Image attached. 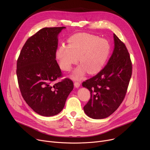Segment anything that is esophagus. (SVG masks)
<instances>
[{
  "label": "esophagus",
  "instance_id": "34e87169",
  "mask_svg": "<svg viewBox=\"0 0 150 150\" xmlns=\"http://www.w3.org/2000/svg\"><path fill=\"white\" fill-rule=\"evenodd\" d=\"M74 86H75V87L76 88H79L80 86V83L78 82V81H75V82L74 83Z\"/></svg>",
  "mask_w": 150,
  "mask_h": 150
}]
</instances>
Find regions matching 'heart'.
Listing matches in <instances>:
<instances>
[{"mask_svg":"<svg viewBox=\"0 0 150 150\" xmlns=\"http://www.w3.org/2000/svg\"><path fill=\"white\" fill-rule=\"evenodd\" d=\"M68 46L61 45L56 52L61 68L69 71L78 62L81 66L75 69L72 77L75 80L81 78L86 71L93 74L103 66L110 53V45L105 39L88 33H78L67 40Z\"/></svg>","mask_w":150,"mask_h":150,"instance_id":"b5f03b06","label":"heart"}]
</instances>
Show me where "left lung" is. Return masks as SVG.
<instances>
[{
	"label": "left lung",
	"mask_w": 150,
	"mask_h": 150,
	"mask_svg": "<svg viewBox=\"0 0 150 150\" xmlns=\"http://www.w3.org/2000/svg\"><path fill=\"white\" fill-rule=\"evenodd\" d=\"M114 49L107 65L96 76L83 82L91 92L83 109L92 119H105L122 103L132 75V62L125 44L114 34Z\"/></svg>",
	"instance_id": "left-lung-1"
}]
</instances>
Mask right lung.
Returning a JSON list of instances; mask_svg holds the SVG:
<instances>
[{
    "label": "right lung",
    "mask_w": 150,
    "mask_h": 150,
    "mask_svg": "<svg viewBox=\"0 0 150 150\" xmlns=\"http://www.w3.org/2000/svg\"><path fill=\"white\" fill-rule=\"evenodd\" d=\"M65 27H46L30 37L17 60L16 74L21 95L38 114L50 117L64 108L73 81L62 76L56 60L58 35Z\"/></svg>",
    "instance_id": "right-lung-1"
}]
</instances>
